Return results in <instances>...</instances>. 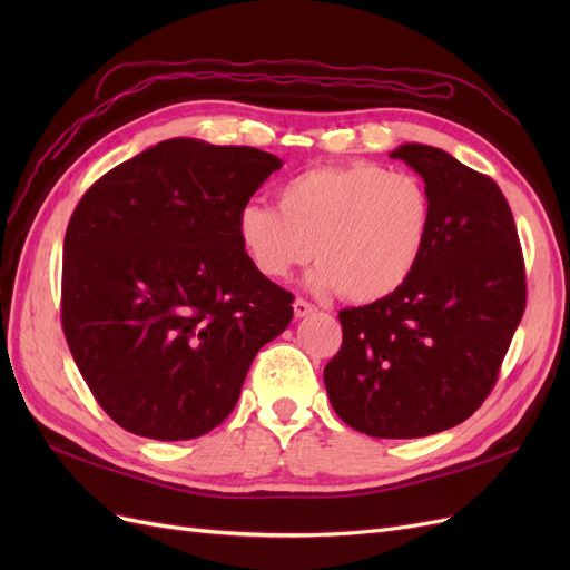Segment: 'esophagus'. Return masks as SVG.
Instances as JSON below:
<instances>
[{"label": "esophagus", "instance_id": "34e87169", "mask_svg": "<svg viewBox=\"0 0 570 570\" xmlns=\"http://www.w3.org/2000/svg\"><path fill=\"white\" fill-rule=\"evenodd\" d=\"M292 306H295V316H297V318H304V316H308V314H314V312H316V306H314L312 302L302 299V297H297V299H295V304H292Z\"/></svg>", "mask_w": 570, "mask_h": 570}]
</instances>
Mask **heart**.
Returning a JSON list of instances; mask_svg holds the SVG:
<instances>
[{
	"label": "heart",
	"instance_id": "b5f03b06",
	"mask_svg": "<svg viewBox=\"0 0 570 570\" xmlns=\"http://www.w3.org/2000/svg\"><path fill=\"white\" fill-rule=\"evenodd\" d=\"M433 199L409 174L377 164L321 166L278 189V209L252 202L237 214V237L252 266L273 281L312 262L314 287L354 304L400 292L423 262Z\"/></svg>",
	"mask_w": 570,
	"mask_h": 570
}]
</instances>
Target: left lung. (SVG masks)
I'll list each match as a JSON object with an SVG mask.
<instances>
[{
	"mask_svg": "<svg viewBox=\"0 0 570 570\" xmlns=\"http://www.w3.org/2000/svg\"><path fill=\"white\" fill-rule=\"evenodd\" d=\"M433 199L411 281L342 308L323 381L337 416L371 438H425L463 423L492 392L525 312V264L499 185L428 145L396 147Z\"/></svg>",
	"mask_w": 570,
	"mask_h": 570,
	"instance_id": "obj_1",
	"label": "left lung"
}]
</instances>
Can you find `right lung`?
Here are the masks:
<instances>
[{
    "mask_svg": "<svg viewBox=\"0 0 570 570\" xmlns=\"http://www.w3.org/2000/svg\"><path fill=\"white\" fill-rule=\"evenodd\" d=\"M283 161L193 137L111 168L63 237L61 325L97 404L149 440H193L235 409L292 292L247 258L237 214Z\"/></svg>",
    "mask_w": 570,
    "mask_h": 570,
    "instance_id": "1",
    "label": "right lung"
}]
</instances>
